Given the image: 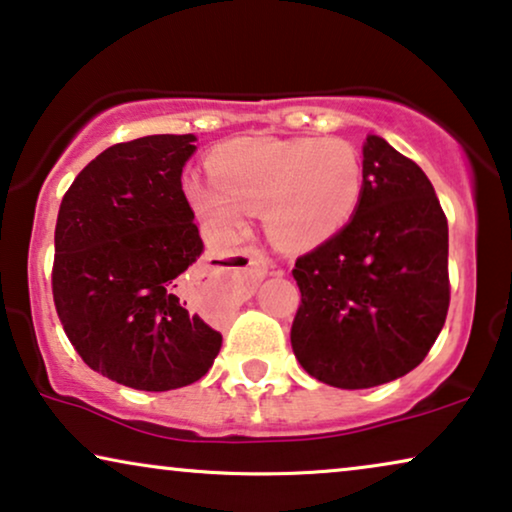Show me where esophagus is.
Instances as JSON below:
<instances>
[{"mask_svg":"<svg viewBox=\"0 0 512 512\" xmlns=\"http://www.w3.org/2000/svg\"><path fill=\"white\" fill-rule=\"evenodd\" d=\"M269 255L260 248H245L234 260H220L217 267H210V276H227L231 271H250L257 278H262L269 269Z\"/></svg>","mask_w":512,"mask_h":512,"instance_id":"obj_1","label":"esophagus"}]
</instances>
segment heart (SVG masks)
<instances>
[{"mask_svg":"<svg viewBox=\"0 0 512 512\" xmlns=\"http://www.w3.org/2000/svg\"><path fill=\"white\" fill-rule=\"evenodd\" d=\"M213 182L189 180L196 213L222 234H241L248 210H264L269 236L313 248L335 236L363 199V163L344 140L243 138L208 159Z\"/></svg>","mask_w":512,"mask_h":512,"instance_id":"1","label":"heart"}]
</instances>
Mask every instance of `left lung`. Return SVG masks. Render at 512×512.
<instances>
[{
  "label": "left lung",
  "instance_id": "obj_1",
  "mask_svg": "<svg viewBox=\"0 0 512 512\" xmlns=\"http://www.w3.org/2000/svg\"><path fill=\"white\" fill-rule=\"evenodd\" d=\"M447 217L412 159L370 135L363 199L327 241L297 257L292 351L311 377L372 388L428 356L449 309Z\"/></svg>",
  "mask_w": 512,
  "mask_h": 512
}]
</instances>
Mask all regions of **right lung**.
Returning <instances> with one entry per match:
<instances>
[{"mask_svg":"<svg viewBox=\"0 0 512 512\" xmlns=\"http://www.w3.org/2000/svg\"><path fill=\"white\" fill-rule=\"evenodd\" d=\"M194 135H147L107 147L63 196L53 302L81 360L117 384L173 391L199 381L222 335L177 297L203 252L182 166Z\"/></svg>","mask_w":512,"mask_h":512,"instance_id":"obj_1","label":"right lung"}]
</instances>
